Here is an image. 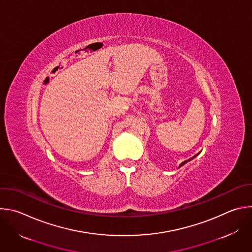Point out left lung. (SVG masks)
I'll return each mask as SVG.
<instances>
[{
    "label": "left lung",
    "mask_w": 252,
    "mask_h": 252,
    "mask_svg": "<svg viewBox=\"0 0 252 252\" xmlns=\"http://www.w3.org/2000/svg\"><path fill=\"white\" fill-rule=\"evenodd\" d=\"M199 154H200V152H199V153H197V154H196V155H195V156H193V157H192V158H190V159H188V160H185V161H184V162H182V163H181V164H180V166H179V168H180V167H181V166H183V165H184V164H186V163H187V162H188V161H191V160H192V159H194V158H195V157H196V156H197V155H199Z\"/></svg>",
    "instance_id": "left-lung-1"
}]
</instances>
